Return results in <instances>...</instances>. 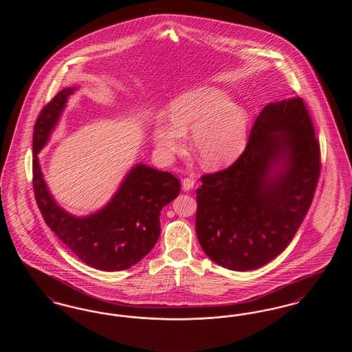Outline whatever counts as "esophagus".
Returning a JSON list of instances; mask_svg holds the SVG:
<instances>
[{"label":"esophagus","mask_w":352,"mask_h":352,"mask_svg":"<svg viewBox=\"0 0 352 352\" xmlns=\"http://www.w3.org/2000/svg\"><path fill=\"white\" fill-rule=\"evenodd\" d=\"M192 187H194V179L192 178L187 177V178L182 179V190L184 191H190Z\"/></svg>","instance_id":"obj_1"}]
</instances>
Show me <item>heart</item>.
I'll use <instances>...</instances> for the list:
<instances>
[{
    "instance_id": "b5f03b06",
    "label": "heart",
    "mask_w": 352,
    "mask_h": 352,
    "mask_svg": "<svg viewBox=\"0 0 352 352\" xmlns=\"http://www.w3.org/2000/svg\"><path fill=\"white\" fill-rule=\"evenodd\" d=\"M168 121H157L151 140L160 155L171 160L191 132V151L201 166L218 170L231 165L247 144L248 113L215 87L184 92L170 102Z\"/></svg>"
}]
</instances>
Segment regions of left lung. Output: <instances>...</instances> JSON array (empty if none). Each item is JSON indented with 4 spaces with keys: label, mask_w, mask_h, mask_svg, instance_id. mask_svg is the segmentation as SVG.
<instances>
[{
    "label": "left lung",
    "mask_w": 352,
    "mask_h": 352,
    "mask_svg": "<svg viewBox=\"0 0 352 352\" xmlns=\"http://www.w3.org/2000/svg\"><path fill=\"white\" fill-rule=\"evenodd\" d=\"M320 151L301 98L270 102L230 168L201 175L197 236L220 267L253 270L293 240L318 184Z\"/></svg>",
    "instance_id": "left-lung-1"
}]
</instances>
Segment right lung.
Here are the masks:
<instances>
[{"label": "right lung", "instance_id": "1", "mask_svg": "<svg viewBox=\"0 0 352 352\" xmlns=\"http://www.w3.org/2000/svg\"><path fill=\"white\" fill-rule=\"evenodd\" d=\"M75 91V87L62 89L42 109L34 125L35 201L51 231L84 264L104 272L124 270L142 260L155 245L161 234V210L179 195L181 182L168 171L138 164L98 212L75 217L65 211L43 179L38 153L47 144L68 96Z\"/></svg>", "mask_w": 352, "mask_h": 352}]
</instances>
